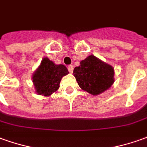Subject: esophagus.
Returning a JSON list of instances; mask_svg holds the SVG:
<instances>
[{
	"label": "esophagus",
	"instance_id": "1",
	"mask_svg": "<svg viewBox=\"0 0 147 147\" xmlns=\"http://www.w3.org/2000/svg\"><path fill=\"white\" fill-rule=\"evenodd\" d=\"M68 70H69V73H73V71H74V66H73L72 65H69L68 66Z\"/></svg>",
	"mask_w": 147,
	"mask_h": 147
}]
</instances>
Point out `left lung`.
<instances>
[{"mask_svg":"<svg viewBox=\"0 0 147 147\" xmlns=\"http://www.w3.org/2000/svg\"><path fill=\"white\" fill-rule=\"evenodd\" d=\"M74 76L80 88L92 95L101 94L114 82V67L94 55L81 61L74 69Z\"/></svg>","mask_w":147,"mask_h":147,"instance_id":"1","label":"left lung"}]
</instances>
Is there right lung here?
Instances as JSON below:
<instances>
[{"label":"right lung","instance_id":"right-lung-1","mask_svg":"<svg viewBox=\"0 0 147 147\" xmlns=\"http://www.w3.org/2000/svg\"><path fill=\"white\" fill-rule=\"evenodd\" d=\"M68 74L64 65H56L45 57L32 76L35 92L44 97L50 96L59 89L61 80Z\"/></svg>","mask_w":147,"mask_h":147}]
</instances>
